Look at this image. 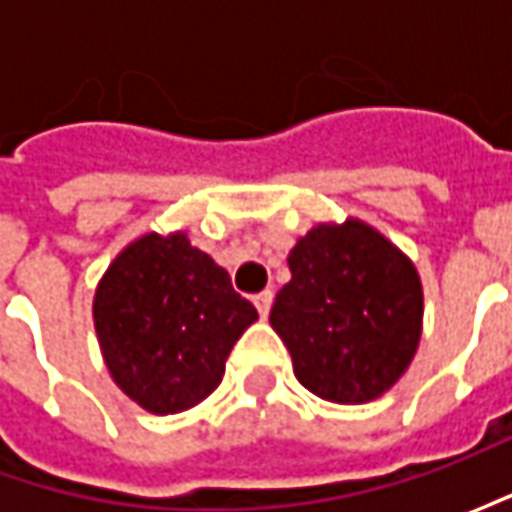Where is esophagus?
I'll return each mask as SVG.
<instances>
[{"label":"esophagus","mask_w":512,"mask_h":512,"mask_svg":"<svg viewBox=\"0 0 512 512\" xmlns=\"http://www.w3.org/2000/svg\"><path fill=\"white\" fill-rule=\"evenodd\" d=\"M253 305L259 307V313L267 316L270 313V305H273V290H262V293H256L253 296Z\"/></svg>","instance_id":"1"}]
</instances>
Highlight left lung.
<instances>
[{
	"label": "left lung",
	"mask_w": 512,
	"mask_h": 512,
	"mask_svg": "<svg viewBox=\"0 0 512 512\" xmlns=\"http://www.w3.org/2000/svg\"><path fill=\"white\" fill-rule=\"evenodd\" d=\"M270 325L296 379L327 402L362 404L399 382L422 336V282L362 222L319 225L290 250Z\"/></svg>",
	"instance_id": "8db88e82"
}]
</instances>
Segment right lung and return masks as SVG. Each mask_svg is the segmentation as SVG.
<instances>
[{"label": "right lung", "mask_w": 512, "mask_h": 512, "mask_svg": "<svg viewBox=\"0 0 512 512\" xmlns=\"http://www.w3.org/2000/svg\"><path fill=\"white\" fill-rule=\"evenodd\" d=\"M93 319L113 382L168 416L219 387L233 344L259 313L187 236L148 233L108 267Z\"/></svg>", "instance_id": "right-lung-1"}]
</instances>
